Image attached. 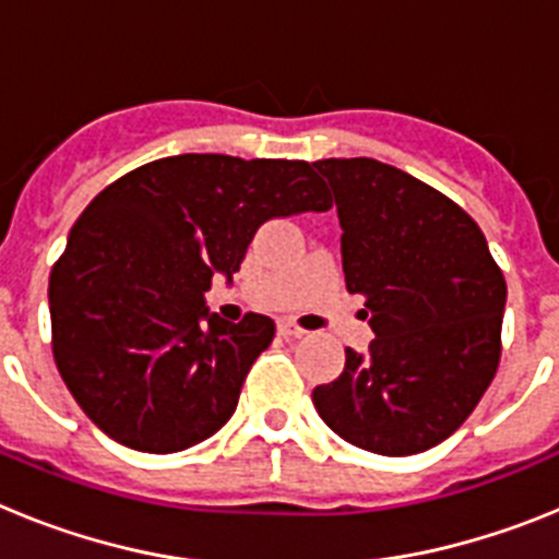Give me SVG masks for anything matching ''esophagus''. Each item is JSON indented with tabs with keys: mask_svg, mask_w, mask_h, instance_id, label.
<instances>
[{
	"mask_svg": "<svg viewBox=\"0 0 559 559\" xmlns=\"http://www.w3.org/2000/svg\"><path fill=\"white\" fill-rule=\"evenodd\" d=\"M280 335H283V338H302L305 335V330L302 328H296V324H290V322H280Z\"/></svg>",
	"mask_w": 559,
	"mask_h": 559,
	"instance_id": "obj_1",
	"label": "esophagus"
}]
</instances>
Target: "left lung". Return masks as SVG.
<instances>
[{
	"label": "left lung",
	"instance_id": "left-lung-1",
	"mask_svg": "<svg viewBox=\"0 0 559 559\" xmlns=\"http://www.w3.org/2000/svg\"><path fill=\"white\" fill-rule=\"evenodd\" d=\"M335 195L349 294L367 299V355L313 389L349 445L412 456L471 417L501 360L507 283L476 221L448 195L378 159L313 162Z\"/></svg>",
	"mask_w": 559,
	"mask_h": 559
}]
</instances>
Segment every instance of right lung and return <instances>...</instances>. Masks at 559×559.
<instances>
[{
    "label": "right lung",
    "instance_id": "1",
    "mask_svg": "<svg viewBox=\"0 0 559 559\" xmlns=\"http://www.w3.org/2000/svg\"><path fill=\"white\" fill-rule=\"evenodd\" d=\"M333 206L308 162L181 153L97 192L49 274L52 358L92 423L120 445L176 453L229 423L274 322L210 313L265 221Z\"/></svg>",
    "mask_w": 559,
    "mask_h": 559
}]
</instances>
